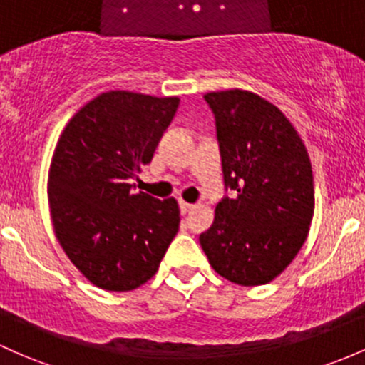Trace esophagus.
<instances>
[{"label":"esophagus","mask_w":365,"mask_h":365,"mask_svg":"<svg viewBox=\"0 0 365 365\" xmlns=\"http://www.w3.org/2000/svg\"><path fill=\"white\" fill-rule=\"evenodd\" d=\"M179 209H181V214H187L191 209H193V203H187L184 202V200H181V202H179Z\"/></svg>","instance_id":"34e87169"}]
</instances>
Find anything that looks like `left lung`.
I'll list each match as a JSON object with an SVG mask.
<instances>
[{"mask_svg":"<svg viewBox=\"0 0 365 365\" xmlns=\"http://www.w3.org/2000/svg\"><path fill=\"white\" fill-rule=\"evenodd\" d=\"M203 97L215 118L225 186L237 197L217 203L200 245L226 280L268 284L308 237L315 209L308 151L284 113L257 93L233 88Z\"/></svg>","mask_w":365,"mask_h":365,"instance_id":"1","label":"left lung"}]
</instances>
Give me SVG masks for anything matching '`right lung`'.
I'll return each mask as SVG.
<instances>
[{"label": "right lung", "mask_w": 365, "mask_h": 365, "mask_svg": "<svg viewBox=\"0 0 365 365\" xmlns=\"http://www.w3.org/2000/svg\"><path fill=\"white\" fill-rule=\"evenodd\" d=\"M178 97L111 90L85 104L57 140L48 203L58 244L104 291H134L158 272L179 231L175 198L132 193L178 111Z\"/></svg>", "instance_id": "add662e5"}]
</instances>
